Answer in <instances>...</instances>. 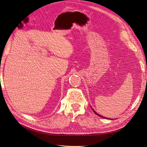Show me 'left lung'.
Masks as SVG:
<instances>
[{"label": "left lung", "instance_id": "8db88e82", "mask_svg": "<svg viewBox=\"0 0 147 147\" xmlns=\"http://www.w3.org/2000/svg\"><path fill=\"white\" fill-rule=\"evenodd\" d=\"M92 110H93V112H94V113H96L97 115H98V116H99V117H102V118H106V119L107 118V119H108V118H106V117H103V116H101V115H99L98 113H97L95 112V111H94V110H93V109H92Z\"/></svg>", "mask_w": 147, "mask_h": 147}]
</instances>
